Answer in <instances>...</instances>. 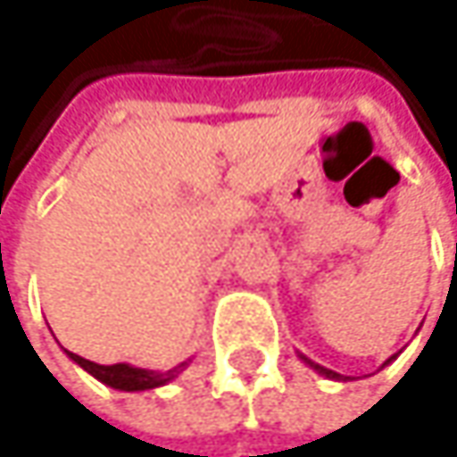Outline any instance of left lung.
Returning <instances> with one entry per match:
<instances>
[{
    "label": "left lung",
    "mask_w": 457,
    "mask_h": 457,
    "mask_svg": "<svg viewBox=\"0 0 457 457\" xmlns=\"http://www.w3.org/2000/svg\"><path fill=\"white\" fill-rule=\"evenodd\" d=\"M298 357H301V361H303V363H306L309 369H314L317 374H322V377H328V379H336V382H341V379H344L341 374H336V371H330V369H325V366H320V363H314V361H309V357H306V354H298ZM395 357H398V354H393V357H387V361H385V366H387V363H393V361H395Z\"/></svg>",
    "instance_id": "left-lung-1"
}]
</instances>
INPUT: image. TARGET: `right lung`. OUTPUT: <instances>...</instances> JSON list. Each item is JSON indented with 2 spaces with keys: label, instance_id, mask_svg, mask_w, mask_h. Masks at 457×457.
Returning <instances> with one entry per match:
<instances>
[{
  "label": "right lung",
  "instance_id": "1",
  "mask_svg": "<svg viewBox=\"0 0 457 457\" xmlns=\"http://www.w3.org/2000/svg\"><path fill=\"white\" fill-rule=\"evenodd\" d=\"M67 352V349H64ZM70 361L78 363L83 371H88L94 379H100L103 385L113 387V390H127V393H137V390H154V387H162L168 385L170 379H176L192 361H184L179 363L176 369L170 371H148V369H135L129 363H116V366H100V363H91L86 357L75 354V352H67Z\"/></svg>",
  "mask_w": 457,
  "mask_h": 457
}]
</instances>
